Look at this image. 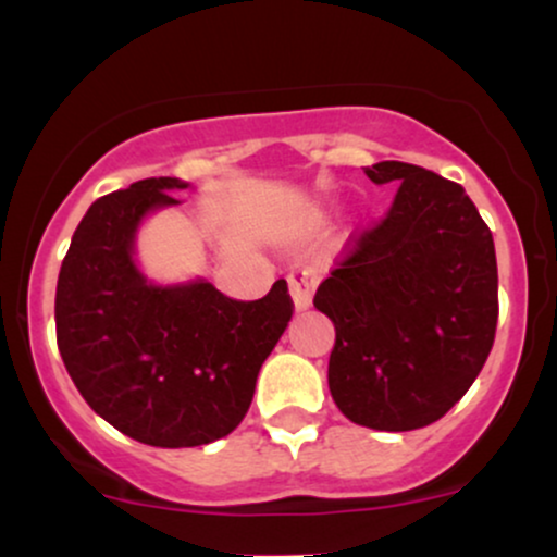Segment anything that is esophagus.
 <instances>
[{
	"mask_svg": "<svg viewBox=\"0 0 557 557\" xmlns=\"http://www.w3.org/2000/svg\"><path fill=\"white\" fill-rule=\"evenodd\" d=\"M317 274L311 270H293L290 277H287V285H290V298L296 311H306L311 306V298H314L317 290Z\"/></svg>",
	"mask_w": 557,
	"mask_h": 557,
	"instance_id": "esophagus-1",
	"label": "esophagus"
}]
</instances>
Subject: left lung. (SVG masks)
<instances>
[{
  "label": "left lung",
  "mask_w": 557,
  "mask_h": 557,
  "mask_svg": "<svg viewBox=\"0 0 557 557\" xmlns=\"http://www.w3.org/2000/svg\"><path fill=\"white\" fill-rule=\"evenodd\" d=\"M400 185L385 220L350 240L314 306L335 324L327 382L354 424L408 432L474 385L497 327L495 240L458 183L406 162L367 168Z\"/></svg>",
  "instance_id": "1"
}]
</instances>
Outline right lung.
<instances>
[{"label": "right lung", "instance_id": "obj_1", "mask_svg": "<svg viewBox=\"0 0 557 557\" xmlns=\"http://www.w3.org/2000/svg\"><path fill=\"white\" fill-rule=\"evenodd\" d=\"M188 188L181 177H146L101 196L57 280V345L75 387L114 430L154 447H196L233 432L293 317L285 280L259 300H233L203 277H146L138 230Z\"/></svg>", "mask_w": 557, "mask_h": 557}]
</instances>
